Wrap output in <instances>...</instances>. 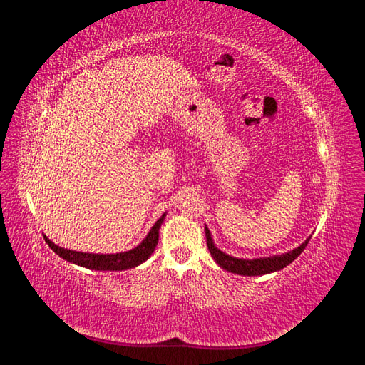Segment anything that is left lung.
Instances as JSON below:
<instances>
[{
	"instance_id": "8db88e82",
	"label": "left lung",
	"mask_w": 365,
	"mask_h": 365,
	"mask_svg": "<svg viewBox=\"0 0 365 365\" xmlns=\"http://www.w3.org/2000/svg\"><path fill=\"white\" fill-rule=\"evenodd\" d=\"M205 237H207V247L212 257L215 262L219 264L222 269H227L228 272L239 274V275H248V277H252V275H264V274H271L275 271H280L283 268L288 267L289 263H292L298 256H300L302 251L306 248L307 242L311 237H307L300 247L294 248L292 251L277 254V256H269V257H257V259H239L233 257L230 254L220 251L215 240L212 237V233L205 225Z\"/></svg>"
}]
</instances>
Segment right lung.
Segmentation results:
<instances>
[{"instance_id":"right-lung-1","label":"right lung","mask_w":365,"mask_h":365,"mask_svg":"<svg viewBox=\"0 0 365 365\" xmlns=\"http://www.w3.org/2000/svg\"><path fill=\"white\" fill-rule=\"evenodd\" d=\"M168 212H164L163 216L157 220L153 227L149 230L148 236L141 240L135 248L123 252H113V254H96V252H82V251H73L62 248L59 245L51 242L47 236H43L48 247L58 254L59 257L67 260L70 263L77 264V267H83L88 269L94 271H125L135 268L143 262H146L152 252L155 251V247L158 244V236H160V228L164 222V217Z\"/></svg>"}]
</instances>
